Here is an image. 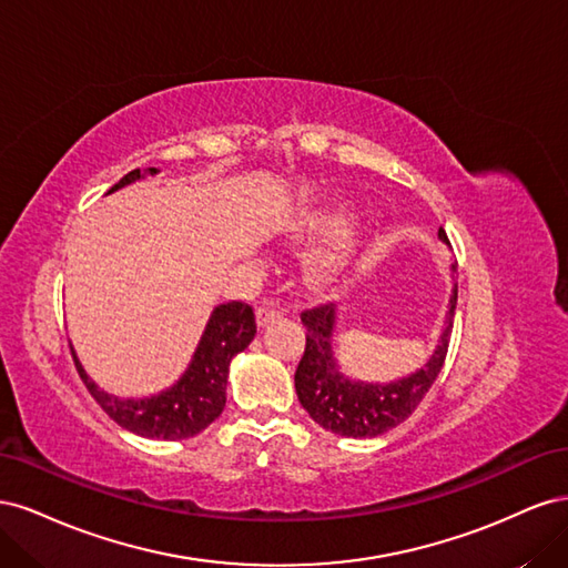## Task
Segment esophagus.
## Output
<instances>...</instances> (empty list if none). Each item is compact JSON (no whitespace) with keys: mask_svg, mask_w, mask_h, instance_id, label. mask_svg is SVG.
Returning <instances> with one entry per match:
<instances>
[{"mask_svg":"<svg viewBox=\"0 0 568 568\" xmlns=\"http://www.w3.org/2000/svg\"><path fill=\"white\" fill-rule=\"evenodd\" d=\"M284 313L282 311H277V307H257L255 311V320H257V326H267V324H272L274 320H280Z\"/></svg>","mask_w":568,"mask_h":568,"instance_id":"esophagus-1","label":"esophagus"}]
</instances>
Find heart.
I'll return each instance as SVG.
<instances>
[{
    "mask_svg": "<svg viewBox=\"0 0 568 568\" xmlns=\"http://www.w3.org/2000/svg\"><path fill=\"white\" fill-rule=\"evenodd\" d=\"M348 213V205L341 201L317 203L301 215L298 225L294 227V239H301V242L336 232L307 263V280L317 286L336 282L372 242L369 227L359 225V222L346 225Z\"/></svg>",
    "mask_w": 568,
    "mask_h": 568,
    "instance_id": "b5f03b06",
    "label": "heart"
}]
</instances>
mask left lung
<instances>
[{
  "instance_id": "1",
  "label": "left lung",
  "mask_w": 568,
  "mask_h": 568,
  "mask_svg": "<svg viewBox=\"0 0 568 568\" xmlns=\"http://www.w3.org/2000/svg\"><path fill=\"white\" fill-rule=\"evenodd\" d=\"M438 239L448 244V234L440 227ZM455 270V265H453ZM457 307V284L453 286L448 313L440 329V338L432 357L412 374L395 382H363L341 372L334 355L336 332V305H322L315 311H305L301 322L307 329L305 351L296 369L298 400L322 428L348 438H374L403 424L417 409L448 355V343L453 332V317Z\"/></svg>"
}]
</instances>
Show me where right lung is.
Wrapping results in <instances>:
<instances>
[{
	"mask_svg": "<svg viewBox=\"0 0 568 568\" xmlns=\"http://www.w3.org/2000/svg\"><path fill=\"white\" fill-rule=\"evenodd\" d=\"M153 175H159L156 168L132 170L109 189V194ZM253 336L255 315L251 305L232 301L213 307L199 346L180 379L173 386L153 395H142V398H120V395L99 388L92 376L84 372L73 343L71 353L80 379L118 426L144 438L182 440L201 434L222 415L227 403L230 363L234 355L248 348Z\"/></svg>",
	"mask_w": 568,
	"mask_h": 568,
	"instance_id": "right-lung-1",
	"label": "right lung"
}]
</instances>
